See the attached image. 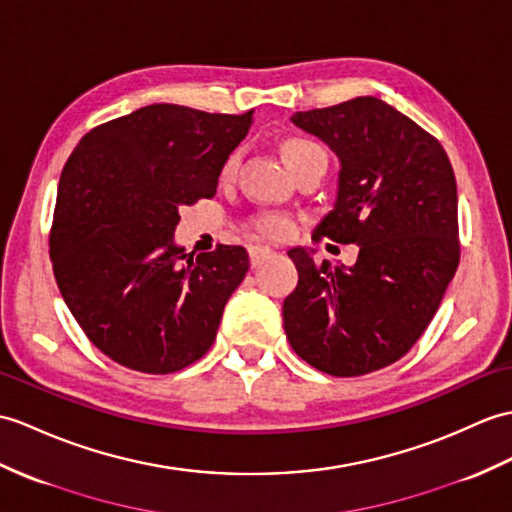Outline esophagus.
Listing matches in <instances>:
<instances>
[{
	"mask_svg": "<svg viewBox=\"0 0 512 512\" xmlns=\"http://www.w3.org/2000/svg\"><path fill=\"white\" fill-rule=\"evenodd\" d=\"M248 255H251V266L257 268V266L264 264V261L270 259L275 253H272L270 248H266V246H251V248H248Z\"/></svg>",
	"mask_w": 512,
	"mask_h": 512,
	"instance_id": "1",
	"label": "esophagus"
}]
</instances>
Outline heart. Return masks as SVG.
Listing matches in <instances>:
<instances>
[{
  "label": "heart",
  "mask_w": 512,
  "mask_h": 512,
  "mask_svg": "<svg viewBox=\"0 0 512 512\" xmlns=\"http://www.w3.org/2000/svg\"><path fill=\"white\" fill-rule=\"evenodd\" d=\"M283 154H285V161L290 163V168L294 172H299L301 168H305V165L316 163V161L327 163V150L320 146L318 141H314L310 137H290L283 144ZM237 165H240V152L235 150L222 163V168H220L222 181H231V178L237 172ZM253 229L259 235L277 240V237H283L285 233L290 231V222L285 220L283 216H277V213H266V216H259L253 222Z\"/></svg>",
  "instance_id": "b5f03b06"
}]
</instances>
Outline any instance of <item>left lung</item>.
Instances as JSON below:
<instances>
[{"label": "left lung", "mask_w": 512, "mask_h": 512, "mask_svg": "<svg viewBox=\"0 0 512 512\" xmlns=\"http://www.w3.org/2000/svg\"><path fill=\"white\" fill-rule=\"evenodd\" d=\"M292 122L338 154V198L314 231L358 244L351 268L288 253L299 283L283 327L307 364L358 377L401 360L421 338L460 261L458 192L447 152L390 104L364 95Z\"/></svg>", "instance_id": "1"}]
</instances>
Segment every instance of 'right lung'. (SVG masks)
Wrapping results in <instances>:
<instances>
[{"instance_id":"add662e5","label":"right lung","mask_w":512,"mask_h":512,"mask_svg":"<svg viewBox=\"0 0 512 512\" xmlns=\"http://www.w3.org/2000/svg\"><path fill=\"white\" fill-rule=\"evenodd\" d=\"M251 122L253 111L150 104L95 126L71 152L50 259L69 312L113 362L168 375L211 349L248 253L218 244L194 257L174 244V229L181 207L216 194Z\"/></svg>"}]
</instances>
